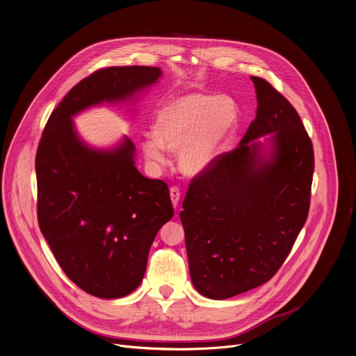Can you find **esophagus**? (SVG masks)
Listing matches in <instances>:
<instances>
[{"label":"esophagus","mask_w":356,"mask_h":356,"mask_svg":"<svg viewBox=\"0 0 356 356\" xmlns=\"http://www.w3.org/2000/svg\"><path fill=\"white\" fill-rule=\"evenodd\" d=\"M170 200H172V204H173V207L176 208L177 207V204H179V201H180V190L177 188V187H170Z\"/></svg>","instance_id":"1"}]
</instances>
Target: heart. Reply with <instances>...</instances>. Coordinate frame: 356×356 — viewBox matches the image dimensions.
<instances>
[{"mask_svg":"<svg viewBox=\"0 0 356 356\" xmlns=\"http://www.w3.org/2000/svg\"><path fill=\"white\" fill-rule=\"evenodd\" d=\"M238 106L226 95L190 92L177 96L155 114L154 136L141 149L148 162L165 166L169 152L177 153L179 169L188 177L205 173L216 161L238 123Z\"/></svg>","mask_w":356,"mask_h":356,"instance_id":"heart-1","label":"heart"}]
</instances>
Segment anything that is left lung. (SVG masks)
<instances>
[{
  "mask_svg": "<svg viewBox=\"0 0 356 356\" xmlns=\"http://www.w3.org/2000/svg\"><path fill=\"white\" fill-rule=\"evenodd\" d=\"M250 79L256 118L238 148L193 179L180 212L193 285L215 300L270 281L310 205L314 156L300 117L266 79Z\"/></svg>",
  "mask_w": 356,
  "mask_h": 356,
  "instance_id": "8db88e82",
  "label": "left lung"
}]
</instances>
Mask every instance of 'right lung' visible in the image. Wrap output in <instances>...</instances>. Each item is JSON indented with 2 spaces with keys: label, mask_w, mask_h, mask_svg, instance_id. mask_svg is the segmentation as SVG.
<instances>
[{
  "label": "right lung",
  "mask_w": 356,
  "mask_h": 356,
  "mask_svg": "<svg viewBox=\"0 0 356 356\" xmlns=\"http://www.w3.org/2000/svg\"><path fill=\"white\" fill-rule=\"evenodd\" d=\"M162 76L158 67H108L76 83L51 113L38 154V219L56 260L82 291L117 299L136 291L149 249L172 219L169 187L136 166L129 137L86 144L74 117L103 103H131Z\"/></svg>",
  "instance_id": "add662e5"
}]
</instances>
